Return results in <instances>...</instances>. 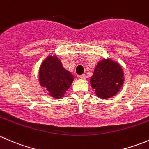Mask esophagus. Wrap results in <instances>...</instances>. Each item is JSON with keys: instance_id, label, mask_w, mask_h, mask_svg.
I'll use <instances>...</instances> for the list:
<instances>
[{"instance_id": "obj_1", "label": "esophagus", "mask_w": 149, "mask_h": 149, "mask_svg": "<svg viewBox=\"0 0 149 149\" xmlns=\"http://www.w3.org/2000/svg\"><path fill=\"white\" fill-rule=\"evenodd\" d=\"M79 78L81 79H86V76L85 74H82V75H80V76H79Z\"/></svg>"}]
</instances>
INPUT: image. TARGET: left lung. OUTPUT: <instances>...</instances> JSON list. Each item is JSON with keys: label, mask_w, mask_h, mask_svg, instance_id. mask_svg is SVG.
<instances>
[{"label": "left lung", "mask_w": 149, "mask_h": 149, "mask_svg": "<svg viewBox=\"0 0 149 149\" xmlns=\"http://www.w3.org/2000/svg\"><path fill=\"white\" fill-rule=\"evenodd\" d=\"M124 83V73L119 63L110 59L102 60L97 63L90 79L91 87L101 99L116 95Z\"/></svg>", "instance_id": "1"}]
</instances>
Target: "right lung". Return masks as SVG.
I'll return each mask as SVG.
<instances>
[{
    "mask_svg": "<svg viewBox=\"0 0 149 149\" xmlns=\"http://www.w3.org/2000/svg\"><path fill=\"white\" fill-rule=\"evenodd\" d=\"M39 80L40 85L46 88L49 96L61 99L73 83V76L64 68L56 55H50L40 66Z\"/></svg>",
    "mask_w": 149,
    "mask_h": 149,
    "instance_id": "1",
    "label": "right lung"
}]
</instances>
